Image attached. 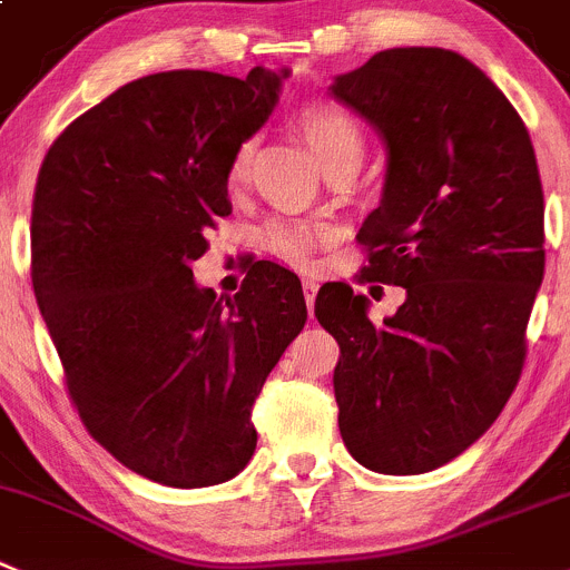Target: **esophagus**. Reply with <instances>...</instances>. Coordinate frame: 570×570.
<instances>
[{"label":"esophagus","mask_w":570,"mask_h":570,"mask_svg":"<svg viewBox=\"0 0 570 570\" xmlns=\"http://www.w3.org/2000/svg\"><path fill=\"white\" fill-rule=\"evenodd\" d=\"M302 291H305L307 311H313V305H316V294H318V282L316 279H305V282H302Z\"/></svg>","instance_id":"1"}]
</instances>
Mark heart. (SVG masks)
<instances>
[{
	"mask_svg": "<svg viewBox=\"0 0 570 570\" xmlns=\"http://www.w3.org/2000/svg\"><path fill=\"white\" fill-rule=\"evenodd\" d=\"M296 131L302 134L324 170H338V167H355L363 159V128L355 114L333 100H307L291 114ZM252 142H240L232 154L226 167V184L240 187L252 167ZM327 237L322 226L299 224V220L274 218L259 229V246L276 257L279 263H288L294 268H311L313 252L318 243Z\"/></svg>",
	"mask_w": 570,
	"mask_h": 570,
	"instance_id": "obj_1",
	"label": "heart"
}]
</instances>
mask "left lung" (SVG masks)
<instances>
[{
  "instance_id": "obj_1",
  "label": "left lung",
  "mask_w": 570,
  "mask_h": 570,
  "mask_svg": "<svg viewBox=\"0 0 570 570\" xmlns=\"http://www.w3.org/2000/svg\"><path fill=\"white\" fill-rule=\"evenodd\" d=\"M333 95L389 150L357 282L405 288L381 327L344 282L318 294V324L341 346V439L375 473H428L498 420L523 372L546 268L538 159L512 102L459 52L383 50Z\"/></svg>"
}]
</instances>
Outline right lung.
<instances>
[{"label":"right lung","mask_w":570,"mask_h":570,"mask_svg":"<svg viewBox=\"0 0 570 570\" xmlns=\"http://www.w3.org/2000/svg\"><path fill=\"white\" fill-rule=\"evenodd\" d=\"M173 69L126 83L47 150L32 195L30 274L69 400L134 473L178 490L240 473L252 409L307 322L302 282L259 259L232 299L193 279L232 215L226 167L279 80Z\"/></svg>","instance_id":"add662e5"}]
</instances>
